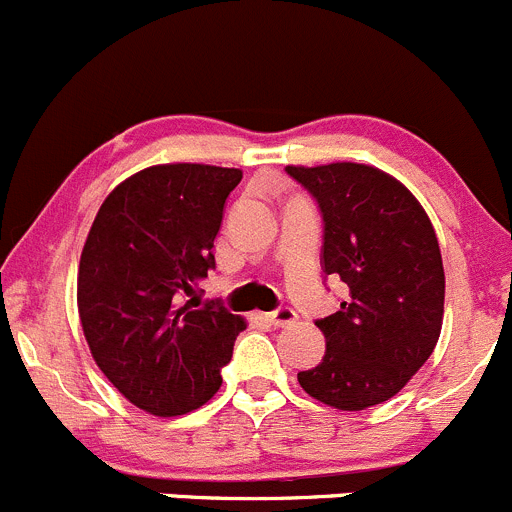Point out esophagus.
<instances>
[{"label":"esophagus","mask_w":512,"mask_h":512,"mask_svg":"<svg viewBox=\"0 0 512 512\" xmlns=\"http://www.w3.org/2000/svg\"><path fill=\"white\" fill-rule=\"evenodd\" d=\"M267 320H270V325H275V327H290L292 322L297 320V312L292 310V307H277L275 312H270V315H267Z\"/></svg>","instance_id":"esophagus-1"}]
</instances>
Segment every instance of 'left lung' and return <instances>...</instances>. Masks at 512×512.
<instances>
[{"mask_svg": "<svg viewBox=\"0 0 512 512\" xmlns=\"http://www.w3.org/2000/svg\"><path fill=\"white\" fill-rule=\"evenodd\" d=\"M322 215V272L350 295L317 320L325 357L297 372L302 390L337 410L393 398L435 350L445 272L438 237L413 192L377 167H285Z\"/></svg>", "mask_w": 512, "mask_h": 512, "instance_id": "obj_1", "label": "left lung"}]
</instances>
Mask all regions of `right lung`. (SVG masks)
<instances>
[{
    "label": "right lung",
    "instance_id": "1",
    "mask_svg": "<svg viewBox=\"0 0 512 512\" xmlns=\"http://www.w3.org/2000/svg\"><path fill=\"white\" fill-rule=\"evenodd\" d=\"M242 172L157 165L114 187L92 222L77 305L94 362L137 408L185 415L220 390L245 320L192 297ZM191 300L187 301L186 297Z\"/></svg>",
    "mask_w": 512,
    "mask_h": 512
}]
</instances>
